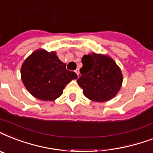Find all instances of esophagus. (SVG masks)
<instances>
[{"instance_id": "34e87169", "label": "esophagus", "mask_w": 153, "mask_h": 153, "mask_svg": "<svg viewBox=\"0 0 153 153\" xmlns=\"http://www.w3.org/2000/svg\"><path fill=\"white\" fill-rule=\"evenodd\" d=\"M75 73H76L77 75L79 76V69H76V70H75Z\"/></svg>"}]
</instances>
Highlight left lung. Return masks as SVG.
<instances>
[{"label":"left lung","mask_w":153,"mask_h":153,"mask_svg":"<svg viewBox=\"0 0 153 153\" xmlns=\"http://www.w3.org/2000/svg\"><path fill=\"white\" fill-rule=\"evenodd\" d=\"M81 75L77 80L84 95L94 102L110 100L121 88L122 74L109 56L95 53L82 58Z\"/></svg>","instance_id":"8db88e82"}]
</instances>
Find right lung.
Returning <instances> with one entry per match:
<instances>
[{"mask_svg":"<svg viewBox=\"0 0 153 153\" xmlns=\"http://www.w3.org/2000/svg\"><path fill=\"white\" fill-rule=\"evenodd\" d=\"M21 78L26 89L35 98L53 101L62 94L67 83L77 79V74L67 70L66 64L59 59L55 52L37 50L23 63Z\"/></svg>","mask_w":153,"mask_h":153,"instance_id":"add662e5","label":"right lung"}]
</instances>
